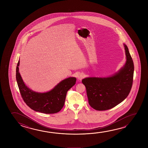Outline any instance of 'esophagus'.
Wrapping results in <instances>:
<instances>
[{
  "label": "esophagus",
  "instance_id": "esophagus-1",
  "mask_svg": "<svg viewBox=\"0 0 148 148\" xmlns=\"http://www.w3.org/2000/svg\"><path fill=\"white\" fill-rule=\"evenodd\" d=\"M85 77V75H84V74L82 73H80L78 75L77 78L78 80H82V78H84Z\"/></svg>",
  "mask_w": 148,
  "mask_h": 148
}]
</instances>
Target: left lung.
Masks as SVG:
<instances>
[{
    "label": "left lung",
    "mask_w": 148,
    "mask_h": 148,
    "mask_svg": "<svg viewBox=\"0 0 148 148\" xmlns=\"http://www.w3.org/2000/svg\"><path fill=\"white\" fill-rule=\"evenodd\" d=\"M126 61L116 73L107 77H87L82 80L90 106L97 110L111 109L126 99L133 82V61L124 44Z\"/></svg>",
    "instance_id": "obj_1"
}]
</instances>
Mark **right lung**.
Instances as JSON below:
<instances>
[{
    "label": "right lung",
    "instance_id": "add662e5",
    "mask_svg": "<svg viewBox=\"0 0 148 148\" xmlns=\"http://www.w3.org/2000/svg\"><path fill=\"white\" fill-rule=\"evenodd\" d=\"M19 65L20 60L16 66V79L21 96L27 106L36 112L44 114H55L60 111L64 104L66 93L75 85L76 78H66L48 92H35L25 84L19 72Z\"/></svg>",
    "mask_w": 148,
    "mask_h": 148
}]
</instances>
